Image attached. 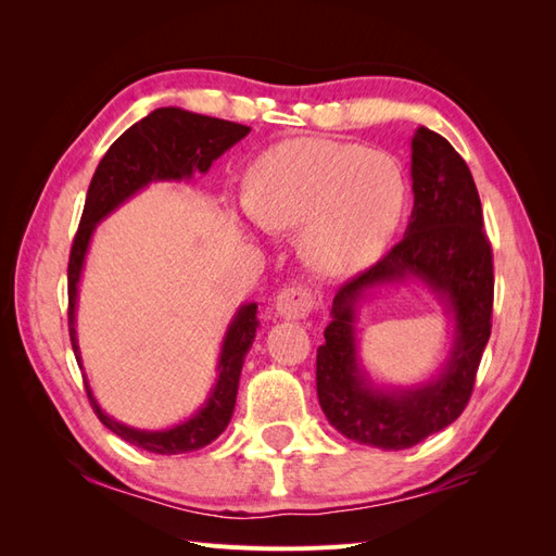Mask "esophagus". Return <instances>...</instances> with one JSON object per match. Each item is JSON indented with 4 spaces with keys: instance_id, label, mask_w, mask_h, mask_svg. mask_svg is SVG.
<instances>
[{
    "instance_id": "34e87169",
    "label": "esophagus",
    "mask_w": 556,
    "mask_h": 556,
    "mask_svg": "<svg viewBox=\"0 0 556 556\" xmlns=\"http://www.w3.org/2000/svg\"><path fill=\"white\" fill-rule=\"evenodd\" d=\"M313 311V294L304 285H292L276 296V313L285 319H304Z\"/></svg>"
}]
</instances>
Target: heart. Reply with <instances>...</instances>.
Returning a JSON list of instances; mask_svg holds the SVG:
<instances>
[{"mask_svg":"<svg viewBox=\"0 0 556 556\" xmlns=\"http://www.w3.org/2000/svg\"><path fill=\"white\" fill-rule=\"evenodd\" d=\"M401 166L362 146L294 139L268 148L250 166L239 208L271 231L301 229V250L323 274L371 264L401 220Z\"/></svg>","mask_w":556,"mask_h":556,"instance_id":"obj_1","label":"heart"}]
</instances>
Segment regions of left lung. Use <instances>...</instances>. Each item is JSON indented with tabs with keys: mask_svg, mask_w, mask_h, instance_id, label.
I'll use <instances>...</instances> for the list:
<instances>
[{
	"mask_svg": "<svg viewBox=\"0 0 556 556\" xmlns=\"http://www.w3.org/2000/svg\"><path fill=\"white\" fill-rule=\"evenodd\" d=\"M413 213L403 239L336 292L317 348V399L345 439L406 450L462 415L492 333L494 262L482 206L462 155L427 127L413 137ZM419 279L453 317L451 355L439 377L410 388L376 386L358 362L356 308L376 287Z\"/></svg>",
	"mask_w": 556,
	"mask_h": 556,
	"instance_id": "1",
	"label": "left lung"
}]
</instances>
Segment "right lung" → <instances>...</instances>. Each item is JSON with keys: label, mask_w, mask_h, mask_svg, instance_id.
I'll use <instances>...</instances> for the list:
<instances>
[{"label": "right lung", "mask_w": 556, "mask_h": 556, "mask_svg": "<svg viewBox=\"0 0 556 556\" xmlns=\"http://www.w3.org/2000/svg\"><path fill=\"white\" fill-rule=\"evenodd\" d=\"M248 131L250 127L239 123L199 115L178 106H164L146 115L143 121L134 123L106 150L88 188L86 208H83L80 215V225L70 255V268H66V278H70V336L80 368L83 362L76 336V301L83 264H86L90 239L97 225L117 206H123L127 199L148 188L150 182L190 180L194 172L206 174L217 157L227 153L233 143L248 137ZM257 327V304L255 301L243 304L237 315L231 317L223 339L213 390L208 392L204 406L185 419V422L157 431L134 429L117 422L99 406L92 396L88 378L83 376L94 415L99 417V422L115 435H121L123 441L148 452L182 454L206 447L229 425L233 406H237L241 368L252 341H255Z\"/></svg>", "instance_id": "add662e5"}]
</instances>
